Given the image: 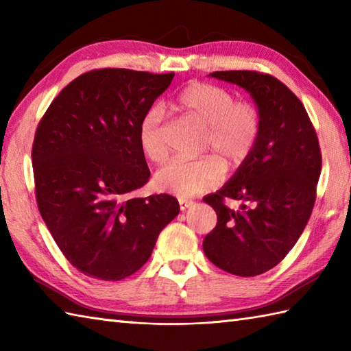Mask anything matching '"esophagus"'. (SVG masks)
I'll return each mask as SVG.
<instances>
[{
    "label": "esophagus",
    "instance_id": "34e87169",
    "mask_svg": "<svg viewBox=\"0 0 351 351\" xmlns=\"http://www.w3.org/2000/svg\"><path fill=\"white\" fill-rule=\"evenodd\" d=\"M193 204V200H187V199H180V208H181V211H185L187 210V208H190Z\"/></svg>",
    "mask_w": 351,
    "mask_h": 351
}]
</instances>
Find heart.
<instances>
[{
    "label": "heart",
    "mask_w": 351,
    "mask_h": 351,
    "mask_svg": "<svg viewBox=\"0 0 351 351\" xmlns=\"http://www.w3.org/2000/svg\"><path fill=\"white\" fill-rule=\"evenodd\" d=\"M176 107L208 126L204 149L213 155L195 160L173 158L155 175L158 190L180 197H190L219 185L225 167L235 170L255 149L261 132V113L250 101H235L220 86L193 81L176 95ZM164 113L160 106L149 107L140 117L137 140L141 152L154 162L167 156L162 134Z\"/></svg>",
    "instance_id": "obj_1"
}]
</instances>
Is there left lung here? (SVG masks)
<instances>
[{
	"instance_id": "1",
	"label": "left lung",
	"mask_w": 351,
	"mask_h": 351,
	"mask_svg": "<svg viewBox=\"0 0 351 351\" xmlns=\"http://www.w3.org/2000/svg\"><path fill=\"white\" fill-rule=\"evenodd\" d=\"M210 77L247 90L261 113L258 143L223 187L204 197L217 214L204 252L214 265L250 278L288 255L308 225L322 173L317 132L300 99L268 73L220 71ZM225 198L241 199L230 210Z\"/></svg>"
}]
</instances>
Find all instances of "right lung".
<instances>
[{
    "mask_svg": "<svg viewBox=\"0 0 351 351\" xmlns=\"http://www.w3.org/2000/svg\"><path fill=\"white\" fill-rule=\"evenodd\" d=\"M175 73L95 69L66 86L36 130V200L58 249L86 276L121 280L151 258L180 213L170 195L132 196L149 181L137 128Z\"/></svg>",
    "mask_w": 351,
    "mask_h": 351,
    "instance_id": "add662e5",
    "label": "right lung"
}]
</instances>
